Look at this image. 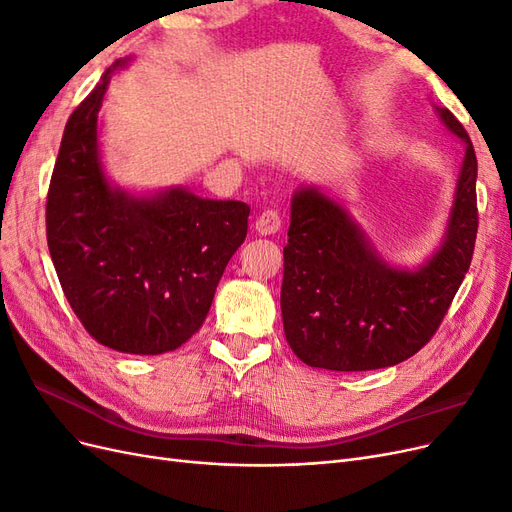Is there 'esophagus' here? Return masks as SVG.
I'll use <instances>...</instances> for the list:
<instances>
[{
    "mask_svg": "<svg viewBox=\"0 0 512 512\" xmlns=\"http://www.w3.org/2000/svg\"><path fill=\"white\" fill-rule=\"evenodd\" d=\"M282 228V218L277 209H265L256 218V232L258 235H275Z\"/></svg>",
    "mask_w": 512,
    "mask_h": 512,
    "instance_id": "esophagus-1",
    "label": "esophagus"
}]
</instances>
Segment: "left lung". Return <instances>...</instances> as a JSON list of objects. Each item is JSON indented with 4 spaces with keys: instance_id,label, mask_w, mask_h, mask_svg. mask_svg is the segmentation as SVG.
I'll use <instances>...</instances> for the list:
<instances>
[{
    "instance_id": "1",
    "label": "left lung",
    "mask_w": 512,
    "mask_h": 512,
    "mask_svg": "<svg viewBox=\"0 0 512 512\" xmlns=\"http://www.w3.org/2000/svg\"><path fill=\"white\" fill-rule=\"evenodd\" d=\"M436 111L466 143L440 250L416 271L384 262L348 211L316 188L294 192L284 247L282 318L309 367L367 371L410 359L436 335L466 277L478 230L476 153L448 108Z\"/></svg>"
}]
</instances>
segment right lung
<instances>
[{"label": "right lung", "instance_id": "1", "mask_svg": "<svg viewBox=\"0 0 512 512\" xmlns=\"http://www.w3.org/2000/svg\"><path fill=\"white\" fill-rule=\"evenodd\" d=\"M117 59L74 108L46 196V241L66 299L98 344L164 354L203 327L250 207L183 188L134 196L108 183L98 113Z\"/></svg>", "mask_w": 512, "mask_h": 512}]
</instances>
